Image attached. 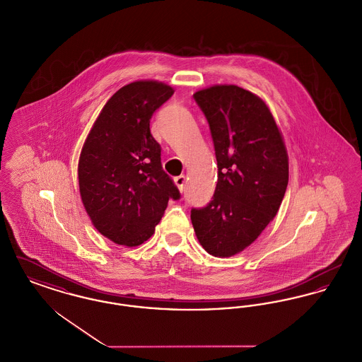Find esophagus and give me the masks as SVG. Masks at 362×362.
Here are the masks:
<instances>
[{"label":"esophagus","mask_w":362,"mask_h":362,"mask_svg":"<svg viewBox=\"0 0 362 362\" xmlns=\"http://www.w3.org/2000/svg\"><path fill=\"white\" fill-rule=\"evenodd\" d=\"M175 185L177 186L179 191H183V189H185V185H186V176H185V175L176 176V177H175Z\"/></svg>","instance_id":"esophagus-1"}]
</instances>
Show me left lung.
I'll return each mask as SVG.
<instances>
[{
    "label": "left lung",
    "mask_w": 362,
    "mask_h": 362,
    "mask_svg": "<svg viewBox=\"0 0 362 362\" xmlns=\"http://www.w3.org/2000/svg\"><path fill=\"white\" fill-rule=\"evenodd\" d=\"M194 99L206 117L218 167L213 199L191 210L205 251L229 258L258 239L276 217L289 180L282 133L263 99L230 84L199 89Z\"/></svg>",
    "instance_id": "1"
}]
</instances>
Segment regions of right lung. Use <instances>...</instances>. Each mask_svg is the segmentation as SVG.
<instances>
[{
  "instance_id": "1",
  "label": "right lung",
  "mask_w": 362,
  "mask_h": 362,
  "mask_svg": "<svg viewBox=\"0 0 362 362\" xmlns=\"http://www.w3.org/2000/svg\"><path fill=\"white\" fill-rule=\"evenodd\" d=\"M173 92L156 80L122 86L104 104L83 145L81 201L93 226L115 244L137 247L148 240L168 201L180 198L149 129L153 112Z\"/></svg>"
}]
</instances>
